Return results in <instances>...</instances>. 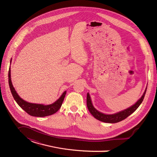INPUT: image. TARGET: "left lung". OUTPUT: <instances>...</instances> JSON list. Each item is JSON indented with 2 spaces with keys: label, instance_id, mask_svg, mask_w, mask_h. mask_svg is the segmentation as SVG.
Returning a JSON list of instances; mask_svg holds the SVG:
<instances>
[{
  "label": "left lung",
  "instance_id": "obj_1",
  "mask_svg": "<svg viewBox=\"0 0 157 157\" xmlns=\"http://www.w3.org/2000/svg\"><path fill=\"white\" fill-rule=\"evenodd\" d=\"M146 90H147V88L145 89L143 96H141V98L136 103V104H134V105H132V107L125 109L124 111L117 113L116 114H113V115H105V114L101 113L100 112H99L98 111H97L92 105L91 99H90V95L88 93L87 94V98H86L87 107L90 113H91L92 115L96 118V119L99 121L104 122H107V123L118 122L125 119V118H126L128 116H130L131 114L134 113L136 109L139 107L140 104L144 100L145 95L146 93Z\"/></svg>",
  "mask_w": 157,
  "mask_h": 157
}]
</instances>
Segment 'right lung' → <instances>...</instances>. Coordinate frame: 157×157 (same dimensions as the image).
<instances>
[{
    "instance_id": "1",
    "label": "right lung",
    "mask_w": 157,
    "mask_h": 157,
    "mask_svg": "<svg viewBox=\"0 0 157 157\" xmlns=\"http://www.w3.org/2000/svg\"><path fill=\"white\" fill-rule=\"evenodd\" d=\"M10 77L11 76L10 67L8 71V83L12 96L14 99H15V101L17 102V103L20 106V107H21L23 110L31 116L43 117L46 116L52 115L58 111L61 107V105H62V103L63 101V99L66 94V91H65L63 93V94L61 95V96L56 102L48 105H42V104L31 103L24 101L18 96V94L16 92L15 89L13 87Z\"/></svg>"
}]
</instances>
